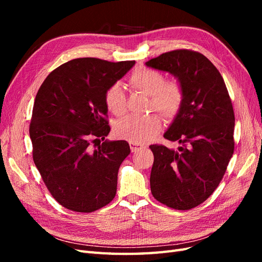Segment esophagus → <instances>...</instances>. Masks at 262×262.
I'll list each match as a JSON object with an SVG mask.
<instances>
[{"label": "esophagus", "instance_id": "obj_1", "mask_svg": "<svg viewBox=\"0 0 262 262\" xmlns=\"http://www.w3.org/2000/svg\"><path fill=\"white\" fill-rule=\"evenodd\" d=\"M130 148L131 152H139V150L145 148V145H141V144H136V143H130Z\"/></svg>", "mask_w": 262, "mask_h": 262}]
</instances>
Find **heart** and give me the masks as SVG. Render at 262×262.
Instances as JSON below:
<instances>
[{"label": "heart", "mask_w": 262, "mask_h": 262, "mask_svg": "<svg viewBox=\"0 0 262 262\" xmlns=\"http://www.w3.org/2000/svg\"><path fill=\"white\" fill-rule=\"evenodd\" d=\"M129 83L149 96V110H156L166 120H172L180 113L184 105L185 94L181 85L176 81L166 82L165 76L158 71L140 68L133 71ZM104 101L109 113L121 116L126 110L125 94L120 84L110 85L104 94ZM162 130L161 117L150 114L143 117L126 116L115 124L118 138L136 144H144L154 140Z\"/></svg>", "instance_id": "b5f03b06"}]
</instances>
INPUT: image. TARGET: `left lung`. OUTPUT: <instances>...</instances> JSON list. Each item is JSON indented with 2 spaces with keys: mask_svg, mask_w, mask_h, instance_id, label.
<instances>
[{
  "mask_svg": "<svg viewBox=\"0 0 262 262\" xmlns=\"http://www.w3.org/2000/svg\"><path fill=\"white\" fill-rule=\"evenodd\" d=\"M175 76L184 90V105L164 138L177 150L149 145L154 154L150 191L175 210H190L217 188L234 153L235 116L219 70L203 54L173 50L145 62Z\"/></svg>",
  "mask_w": 262,
  "mask_h": 262,
  "instance_id": "1",
  "label": "left lung"
}]
</instances>
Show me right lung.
<instances>
[{
  "instance_id": "obj_1",
  "label": "right lung",
  "mask_w": 262,
  "mask_h": 262,
  "mask_svg": "<svg viewBox=\"0 0 262 262\" xmlns=\"http://www.w3.org/2000/svg\"><path fill=\"white\" fill-rule=\"evenodd\" d=\"M134 64L71 60L53 70L36 95L29 126L34 162L51 195L71 211L94 212L116 195L130 146L105 140L110 126L104 94ZM92 139L103 142L93 150Z\"/></svg>"
}]
</instances>
